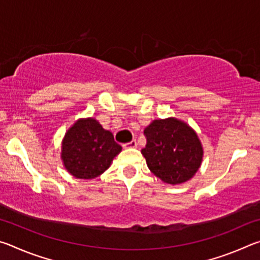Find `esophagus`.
I'll return each mask as SVG.
<instances>
[{
    "mask_svg": "<svg viewBox=\"0 0 260 260\" xmlns=\"http://www.w3.org/2000/svg\"><path fill=\"white\" fill-rule=\"evenodd\" d=\"M125 147L126 148H136L138 147V142H136V140H132L131 142L125 144Z\"/></svg>",
    "mask_w": 260,
    "mask_h": 260,
    "instance_id": "1",
    "label": "esophagus"
}]
</instances>
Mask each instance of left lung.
<instances>
[{"label":"left lung","mask_w":260,"mask_h":260,"mask_svg":"<svg viewBox=\"0 0 260 260\" xmlns=\"http://www.w3.org/2000/svg\"><path fill=\"white\" fill-rule=\"evenodd\" d=\"M147 144L141 152L149 170L161 181L179 184L190 180L203 160L196 132L177 118L156 119L144 129Z\"/></svg>","instance_id":"obj_1"}]
</instances>
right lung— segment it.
Here are the masks:
<instances>
[{"label":"right lung","instance_id":"obj_1","mask_svg":"<svg viewBox=\"0 0 260 260\" xmlns=\"http://www.w3.org/2000/svg\"><path fill=\"white\" fill-rule=\"evenodd\" d=\"M121 151L110 131L94 118L77 120L61 142L60 158L70 174L77 179H94L107 171Z\"/></svg>","mask_w":260,"mask_h":260}]
</instances>
